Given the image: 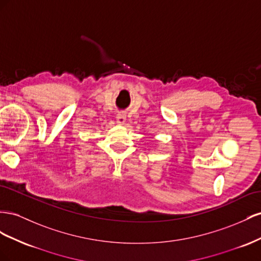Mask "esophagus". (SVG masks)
<instances>
[{"label":"esophagus","mask_w":261,"mask_h":261,"mask_svg":"<svg viewBox=\"0 0 261 261\" xmlns=\"http://www.w3.org/2000/svg\"><path fill=\"white\" fill-rule=\"evenodd\" d=\"M125 119H126V117H125V115H124V114H122V113H119V114L117 115V123H119V124H123V123L125 122Z\"/></svg>","instance_id":"34e87169"}]
</instances>
